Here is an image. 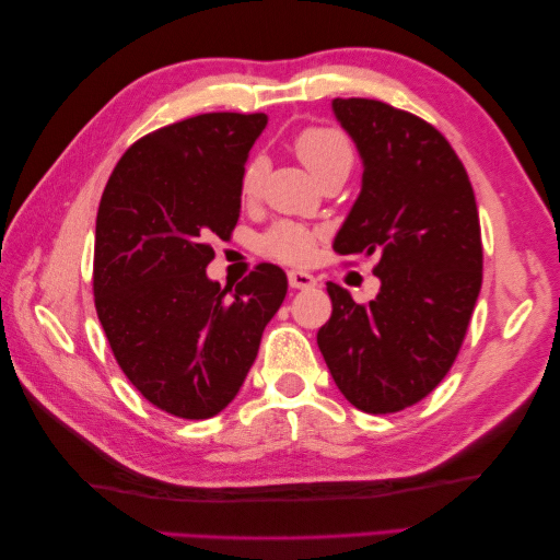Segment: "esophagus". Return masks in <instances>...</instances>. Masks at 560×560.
Returning a JSON list of instances; mask_svg holds the SVG:
<instances>
[{
    "label": "esophagus",
    "mask_w": 560,
    "mask_h": 560,
    "mask_svg": "<svg viewBox=\"0 0 560 560\" xmlns=\"http://www.w3.org/2000/svg\"><path fill=\"white\" fill-rule=\"evenodd\" d=\"M289 283H291V289H299V291H303V289H313L317 281H315L313 273L299 271V269H291V271H289Z\"/></svg>",
    "instance_id": "34e87169"
}]
</instances>
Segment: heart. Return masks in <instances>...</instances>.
Masks as SVG:
<instances>
[{
  "instance_id": "b5f03b06",
  "label": "heart",
  "mask_w": 560,
  "mask_h": 560,
  "mask_svg": "<svg viewBox=\"0 0 560 560\" xmlns=\"http://www.w3.org/2000/svg\"><path fill=\"white\" fill-rule=\"evenodd\" d=\"M299 159L307 165L319 183L327 180L331 175H343L347 177L351 165H353V149L347 135L339 132L335 127H307L295 137L293 144ZM269 173V161L267 156H253L247 161L243 171L241 189L247 199L259 195L261 185H265V177ZM317 241V233L305 229L301 223L293 221H279L273 223L271 229L261 235L259 247L261 253L269 257H277L281 261H305L313 253V245Z\"/></svg>"
}]
</instances>
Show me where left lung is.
<instances>
[{"label": "left lung", "mask_w": 560, "mask_h": 560, "mask_svg": "<svg viewBox=\"0 0 560 560\" xmlns=\"http://www.w3.org/2000/svg\"><path fill=\"white\" fill-rule=\"evenodd\" d=\"M363 163L361 192L335 235L339 255H377L375 301L327 283L317 347L341 395L395 413L438 387L481 291V229L469 175L435 127L383 101L335 98Z\"/></svg>", "instance_id": "left-lung-1"}]
</instances>
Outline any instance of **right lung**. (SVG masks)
<instances>
[{"mask_svg": "<svg viewBox=\"0 0 560 560\" xmlns=\"http://www.w3.org/2000/svg\"><path fill=\"white\" fill-rule=\"evenodd\" d=\"M267 115L207 113L139 139L101 197L93 293L110 349L153 407L211 419L235 399L289 279L259 265L221 289L209 237L231 235Z\"/></svg>", "mask_w": 560, "mask_h": 560, "instance_id": "right-lung-1", "label": "right lung"}]
</instances>
